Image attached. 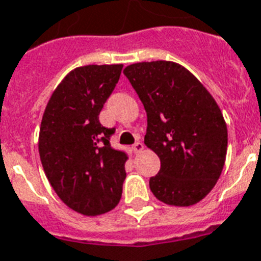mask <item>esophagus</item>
<instances>
[{
  "instance_id": "34e87169",
  "label": "esophagus",
  "mask_w": 261,
  "mask_h": 261,
  "mask_svg": "<svg viewBox=\"0 0 261 261\" xmlns=\"http://www.w3.org/2000/svg\"><path fill=\"white\" fill-rule=\"evenodd\" d=\"M133 149H134L135 152H141L142 150L145 149V146H143V143H142V142H137V143L133 146Z\"/></svg>"
}]
</instances>
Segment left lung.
I'll use <instances>...</instances> for the list:
<instances>
[{"instance_id": "8db88e82", "label": "left lung", "mask_w": 261, "mask_h": 261, "mask_svg": "<svg viewBox=\"0 0 261 261\" xmlns=\"http://www.w3.org/2000/svg\"><path fill=\"white\" fill-rule=\"evenodd\" d=\"M123 73L147 114L145 145L161 160L149 182L152 194L167 205L197 204L225 164L228 130L221 110L196 76L173 61L137 63Z\"/></svg>"}]
</instances>
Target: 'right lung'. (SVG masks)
<instances>
[{"label":"right lung","instance_id":"obj_1","mask_svg":"<svg viewBox=\"0 0 261 261\" xmlns=\"http://www.w3.org/2000/svg\"><path fill=\"white\" fill-rule=\"evenodd\" d=\"M123 65H86L57 86L42 115L39 152L50 186L72 211L107 213L119 204L127 154L111 147L115 128L99 122Z\"/></svg>","mask_w":261,"mask_h":261}]
</instances>
